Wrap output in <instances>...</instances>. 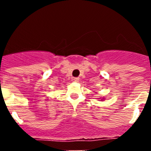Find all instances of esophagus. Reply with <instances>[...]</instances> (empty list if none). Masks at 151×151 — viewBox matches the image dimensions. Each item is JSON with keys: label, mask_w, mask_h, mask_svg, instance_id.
<instances>
[{"label": "esophagus", "mask_w": 151, "mask_h": 151, "mask_svg": "<svg viewBox=\"0 0 151 151\" xmlns=\"http://www.w3.org/2000/svg\"><path fill=\"white\" fill-rule=\"evenodd\" d=\"M73 80H74L75 82H78V81H79V78H78V77H75V78H73Z\"/></svg>", "instance_id": "esophagus-1"}]
</instances>
